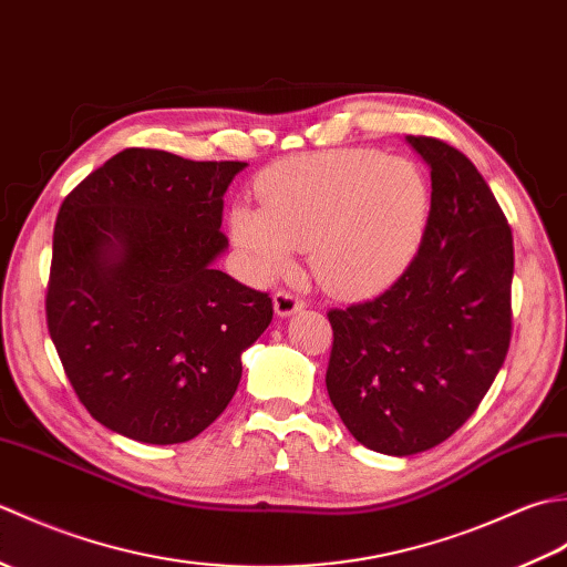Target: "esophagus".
Segmentation results:
<instances>
[{
  "label": "esophagus",
  "mask_w": 567,
  "mask_h": 567,
  "mask_svg": "<svg viewBox=\"0 0 567 567\" xmlns=\"http://www.w3.org/2000/svg\"><path fill=\"white\" fill-rule=\"evenodd\" d=\"M272 307H275V315H277V317L287 319V317L297 315V311H302V309H305V302H302V299H299V297H295L292 292L280 290V292H275V297H272Z\"/></svg>",
  "instance_id": "esophagus-1"
}]
</instances>
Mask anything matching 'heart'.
<instances>
[{
	"label": "heart",
	"mask_w": 567,
	"mask_h": 567,
	"mask_svg": "<svg viewBox=\"0 0 567 567\" xmlns=\"http://www.w3.org/2000/svg\"><path fill=\"white\" fill-rule=\"evenodd\" d=\"M262 209L236 204L228 228L258 280L290 270L292 250L329 292L355 297L400 277L424 240L431 192L419 167L368 148L315 153L258 183Z\"/></svg>",
	"instance_id": "b5f03b06"
}]
</instances>
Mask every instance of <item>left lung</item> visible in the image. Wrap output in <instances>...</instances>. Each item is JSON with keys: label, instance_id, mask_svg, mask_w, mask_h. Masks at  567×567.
<instances>
[{"label": "left lung", "instance_id": "1", "mask_svg": "<svg viewBox=\"0 0 567 567\" xmlns=\"http://www.w3.org/2000/svg\"><path fill=\"white\" fill-rule=\"evenodd\" d=\"M431 173L424 240L388 292L329 311L327 390L365 449L414 455L473 416L507 358L514 246L492 189L461 151L406 136Z\"/></svg>", "mask_w": 567, "mask_h": 567}]
</instances>
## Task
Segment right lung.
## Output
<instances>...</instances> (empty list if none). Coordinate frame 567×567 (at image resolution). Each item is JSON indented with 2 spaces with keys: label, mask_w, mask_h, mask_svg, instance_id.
Wrapping results in <instances>:
<instances>
[{
  "label": "right lung",
  "mask_w": 567,
  "mask_h": 567,
  "mask_svg": "<svg viewBox=\"0 0 567 567\" xmlns=\"http://www.w3.org/2000/svg\"><path fill=\"white\" fill-rule=\"evenodd\" d=\"M246 163L116 153L58 212L45 315L102 426L155 445L199 436L231 402L272 299L216 270L224 195Z\"/></svg>",
  "instance_id": "obj_1"
}]
</instances>
